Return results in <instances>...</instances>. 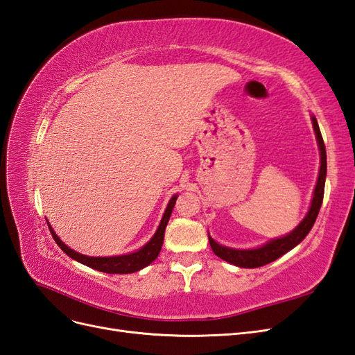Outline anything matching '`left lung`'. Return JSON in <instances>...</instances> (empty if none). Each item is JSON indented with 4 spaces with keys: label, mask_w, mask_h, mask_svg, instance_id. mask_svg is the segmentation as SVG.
<instances>
[{
    "label": "left lung",
    "mask_w": 355,
    "mask_h": 355,
    "mask_svg": "<svg viewBox=\"0 0 355 355\" xmlns=\"http://www.w3.org/2000/svg\"><path fill=\"white\" fill-rule=\"evenodd\" d=\"M311 121H313L315 139L318 144V151H320V170H318V179L314 188V196L311 200V206L305 218L299 222L297 227L290 231L288 234L283 235L280 239L270 240L268 243L254 247V249H232V247L222 245L214 241L210 234H209V243L213 253L216 254L220 259L227 261L235 266L240 268H259L270 262H274L278 257L283 256L284 253L290 252L296 247L300 241H302L308 232L313 228L315 223V219L318 216V211L321 207V202H323L324 196V184H326V173H327V157H326V146L323 142V137L320 133V127L317 123V118L311 115Z\"/></svg>",
    "instance_id": "obj_1"
}]
</instances>
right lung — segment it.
I'll use <instances>...</instances> for the list:
<instances>
[{"instance_id": "right-lung-1", "label": "right lung", "mask_w": 355, "mask_h": 355, "mask_svg": "<svg viewBox=\"0 0 355 355\" xmlns=\"http://www.w3.org/2000/svg\"><path fill=\"white\" fill-rule=\"evenodd\" d=\"M176 200H178V194H175L170 198L167 207H166V211L163 214V218H161V222L158 225L155 234L153 235V239L149 240L144 247H141L139 250L127 253V254H120V256H105V257L96 256L94 257V256L81 254L78 252L72 250L71 247H68L59 239V235L55 232V230L51 228L49 220H47V225H49V230L53 235V239H55V241L58 243V245L69 257H72L73 261H77L89 268H93V270H96V271L106 272V274H132V272L144 270L145 266L154 262L158 257L161 245H163V241H164V231H166V227L168 223L170 214H171V211H173Z\"/></svg>"}]
</instances>
